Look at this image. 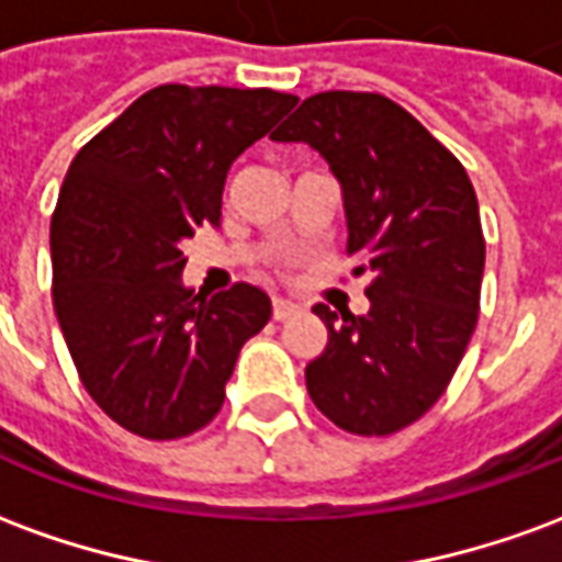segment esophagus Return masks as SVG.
<instances>
[{
    "label": "esophagus",
    "mask_w": 562,
    "mask_h": 562,
    "mask_svg": "<svg viewBox=\"0 0 562 562\" xmlns=\"http://www.w3.org/2000/svg\"><path fill=\"white\" fill-rule=\"evenodd\" d=\"M301 313V304H294L289 297H273V318L277 322H285V318H292Z\"/></svg>",
    "instance_id": "obj_1"
}]
</instances>
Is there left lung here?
<instances>
[{
    "instance_id": "1",
    "label": "left lung",
    "mask_w": 562,
    "mask_h": 562,
    "mask_svg": "<svg viewBox=\"0 0 562 562\" xmlns=\"http://www.w3.org/2000/svg\"><path fill=\"white\" fill-rule=\"evenodd\" d=\"M273 140H304L328 161L346 252L364 258L355 273H373L364 316L313 306L328 346L306 364V391L349 434H397L442 397L479 322L475 189L409 111L376 92L310 95Z\"/></svg>"
}]
</instances>
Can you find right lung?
<instances>
[{"label":"right lung","instance_id":"obj_1","mask_svg":"<svg viewBox=\"0 0 562 562\" xmlns=\"http://www.w3.org/2000/svg\"><path fill=\"white\" fill-rule=\"evenodd\" d=\"M294 104L165 83L68 165L50 222L54 310L83 389L132 434L180 439L213 422L244 342L268 325L270 297L249 282L186 289L180 246L220 225L228 168Z\"/></svg>","mask_w":562,"mask_h":562}]
</instances>
